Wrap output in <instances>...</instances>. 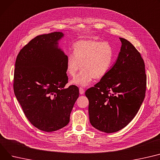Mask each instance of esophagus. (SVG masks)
I'll return each mask as SVG.
<instances>
[{"instance_id": "esophagus-1", "label": "esophagus", "mask_w": 160, "mask_h": 160, "mask_svg": "<svg viewBox=\"0 0 160 160\" xmlns=\"http://www.w3.org/2000/svg\"><path fill=\"white\" fill-rule=\"evenodd\" d=\"M79 92H80V94H83L85 91H84V89H83V88H79Z\"/></svg>"}]
</instances>
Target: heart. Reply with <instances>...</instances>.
I'll use <instances>...</instances> for the list:
<instances>
[{
	"mask_svg": "<svg viewBox=\"0 0 160 160\" xmlns=\"http://www.w3.org/2000/svg\"><path fill=\"white\" fill-rule=\"evenodd\" d=\"M74 55L67 57L66 71L71 77H74L71 83L83 88L87 87L94 78H101L109 71L113 60L111 46L97 39L81 40L72 46Z\"/></svg>",
	"mask_w": 160,
	"mask_h": 160,
	"instance_id": "1",
	"label": "heart"
}]
</instances>
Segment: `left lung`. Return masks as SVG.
<instances>
[{
  "instance_id": "8db88e82",
  "label": "left lung",
  "mask_w": 160,
  "mask_h": 160,
  "mask_svg": "<svg viewBox=\"0 0 160 160\" xmlns=\"http://www.w3.org/2000/svg\"><path fill=\"white\" fill-rule=\"evenodd\" d=\"M120 39L122 46L116 63L94 87L86 92L90 123L106 133L117 132L128 125L145 96L144 61L129 41Z\"/></svg>"
}]
</instances>
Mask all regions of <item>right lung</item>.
Masks as SVG:
<instances>
[{
	"mask_svg": "<svg viewBox=\"0 0 160 160\" xmlns=\"http://www.w3.org/2000/svg\"><path fill=\"white\" fill-rule=\"evenodd\" d=\"M62 32L38 35L19 52L13 89L30 123L39 130L55 131L66 126L79 97L75 86L68 88L67 55L58 47Z\"/></svg>",
	"mask_w": 160,
	"mask_h": 160,
	"instance_id": "1",
	"label": "right lung"
}]
</instances>
